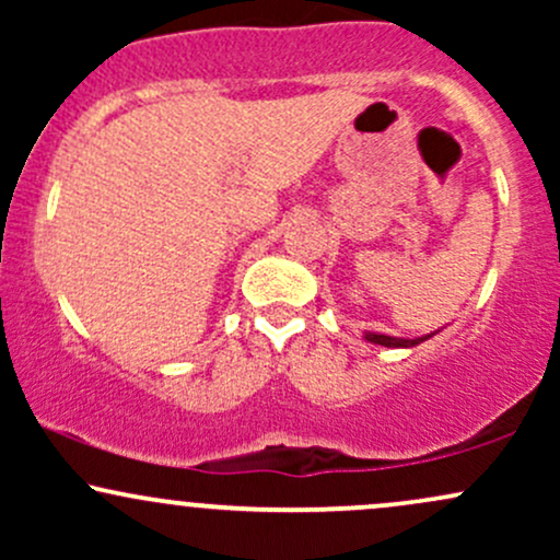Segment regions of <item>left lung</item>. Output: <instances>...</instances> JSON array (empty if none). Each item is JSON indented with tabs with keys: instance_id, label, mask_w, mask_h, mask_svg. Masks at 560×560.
<instances>
[{
	"instance_id": "left-lung-1",
	"label": "left lung",
	"mask_w": 560,
	"mask_h": 560,
	"mask_svg": "<svg viewBox=\"0 0 560 560\" xmlns=\"http://www.w3.org/2000/svg\"><path fill=\"white\" fill-rule=\"evenodd\" d=\"M436 331H440V329H436ZM436 331L423 334V337H416V339L389 337V334H378V331H363V339H365V342H374V345H382V347H416V345L427 342V339H432Z\"/></svg>"
}]
</instances>
